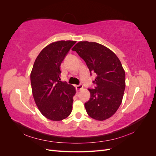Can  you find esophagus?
Returning a JSON list of instances; mask_svg holds the SVG:
<instances>
[{
	"mask_svg": "<svg viewBox=\"0 0 156 156\" xmlns=\"http://www.w3.org/2000/svg\"><path fill=\"white\" fill-rule=\"evenodd\" d=\"M83 88V85L82 84H79V85L76 86V89L77 90H81Z\"/></svg>",
	"mask_w": 156,
	"mask_h": 156,
	"instance_id": "34e87169",
	"label": "esophagus"
}]
</instances>
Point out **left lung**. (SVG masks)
I'll list each match as a JSON object with an SVG mask.
<instances>
[{
  "mask_svg": "<svg viewBox=\"0 0 156 156\" xmlns=\"http://www.w3.org/2000/svg\"><path fill=\"white\" fill-rule=\"evenodd\" d=\"M72 51L85 62L90 75H97L88 88L90 100L84 103L88 115L97 120L112 116L119 108L126 87V74L120 60L112 51L96 42L79 41Z\"/></svg>",
  "mask_w": 156,
  "mask_h": 156,
  "instance_id": "obj_1",
  "label": "left lung"
}]
</instances>
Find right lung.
Instances as JSON below:
<instances>
[{
  "label": "right lung",
  "mask_w": 156,
  "mask_h": 156,
  "mask_svg": "<svg viewBox=\"0 0 156 156\" xmlns=\"http://www.w3.org/2000/svg\"><path fill=\"white\" fill-rule=\"evenodd\" d=\"M75 41H58L42 49L30 73L33 97L40 111L47 119L60 121L72 111L75 88L60 81V64Z\"/></svg>",
  "instance_id": "obj_1"
}]
</instances>
